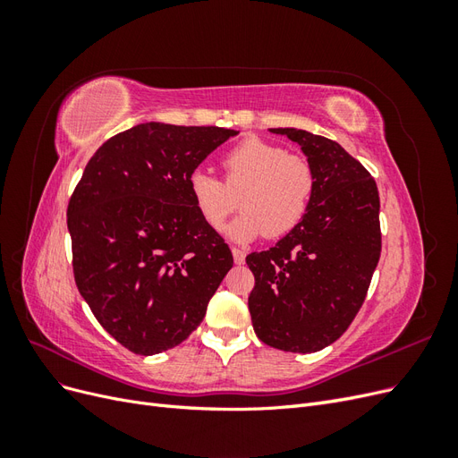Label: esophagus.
Segmentation results:
<instances>
[{
	"label": "esophagus",
	"mask_w": 458,
	"mask_h": 458,
	"mask_svg": "<svg viewBox=\"0 0 458 458\" xmlns=\"http://www.w3.org/2000/svg\"><path fill=\"white\" fill-rule=\"evenodd\" d=\"M233 258H234V263H237V266H242L244 263V258H246V252L244 250H241V248H237V246H233Z\"/></svg>",
	"instance_id": "1"
}]
</instances>
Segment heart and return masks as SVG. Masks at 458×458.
<instances>
[{"label":"heart","mask_w":458,"mask_h":458,"mask_svg":"<svg viewBox=\"0 0 458 458\" xmlns=\"http://www.w3.org/2000/svg\"><path fill=\"white\" fill-rule=\"evenodd\" d=\"M221 165L225 183L206 170L189 175L192 204L210 229H224L241 190L244 212L229 229L233 239L248 241L263 233L269 239L283 237L306 217L317 185L308 158L288 155L286 148L261 137H246L225 152Z\"/></svg>","instance_id":"heart-1"}]
</instances>
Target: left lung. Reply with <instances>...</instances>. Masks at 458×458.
<instances>
[{"label": "left lung", "instance_id": "8db88e82", "mask_svg": "<svg viewBox=\"0 0 458 458\" xmlns=\"http://www.w3.org/2000/svg\"><path fill=\"white\" fill-rule=\"evenodd\" d=\"M271 131L301 147L317 185L301 224L246 256L256 279L248 310L263 344L311 353L336 342L363 306L382 250L380 199L365 165L336 141L296 128Z\"/></svg>", "mask_w": 458, "mask_h": 458}]
</instances>
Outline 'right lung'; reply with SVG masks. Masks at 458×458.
Listing matches in <instances>:
<instances>
[{
	"mask_svg": "<svg viewBox=\"0 0 458 458\" xmlns=\"http://www.w3.org/2000/svg\"><path fill=\"white\" fill-rule=\"evenodd\" d=\"M237 131L147 122L97 148L68 200L72 271L97 321L137 355L189 338L233 267L189 175Z\"/></svg>",
	"mask_w": 458,
	"mask_h": 458,
	"instance_id": "add662e5",
	"label": "right lung"
}]
</instances>
